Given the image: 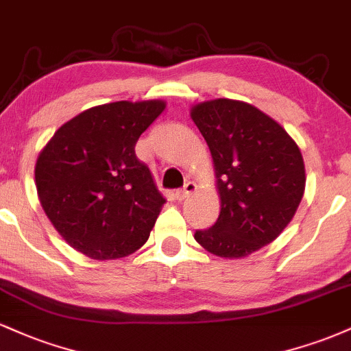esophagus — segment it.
I'll return each mask as SVG.
<instances>
[{"mask_svg": "<svg viewBox=\"0 0 351 351\" xmlns=\"http://www.w3.org/2000/svg\"><path fill=\"white\" fill-rule=\"evenodd\" d=\"M195 191H196V184L193 183V181H188V183L184 184L183 188L178 189V191L175 193V196H176V199L183 201V199H186L188 196L191 195V193H195Z\"/></svg>", "mask_w": 351, "mask_h": 351, "instance_id": "esophagus-1", "label": "esophagus"}]
</instances>
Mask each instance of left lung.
<instances>
[{"mask_svg":"<svg viewBox=\"0 0 351 351\" xmlns=\"http://www.w3.org/2000/svg\"><path fill=\"white\" fill-rule=\"evenodd\" d=\"M191 119L215 163L221 213L195 239L219 257H245L272 243L292 221L305 189V167L292 136L251 104H196Z\"/></svg>","mask_w":351,"mask_h":351,"instance_id":"1","label":"left lung"}]
</instances>
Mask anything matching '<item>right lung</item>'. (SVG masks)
<instances>
[{
  "mask_svg": "<svg viewBox=\"0 0 351 351\" xmlns=\"http://www.w3.org/2000/svg\"><path fill=\"white\" fill-rule=\"evenodd\" d=\"M165 107L163 100L92 107L64 123L39 153V201L75 251L108 261L147 243L165 198L135 145Z\"/></svg>",
  "mask_w": 351,
  "mask_h": 351,
  "instance_id": "add662e5",
  "label": "right lung"
}]
</instances>
